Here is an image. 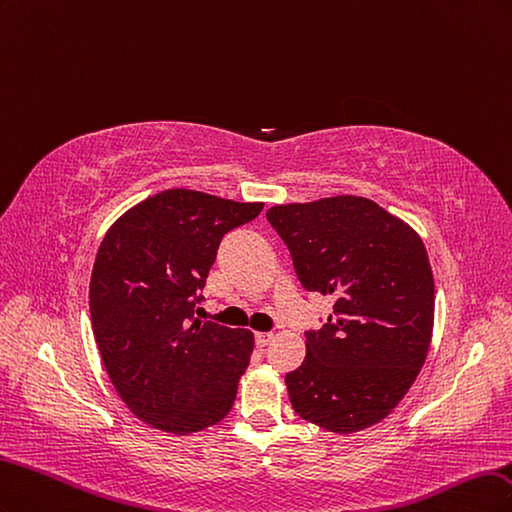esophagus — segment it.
I'll return each mask as SVG.
<instances>
[{"instance_id": "esophagus-1", "label": "esophagus", "mask_w": 512, "mask_h": 512, "mask_svg": "<svg viewBox=\"0 0 512 512\" xmlns=\"http://www.w3.org/2000/svg\"><path fill=\"white\" fill-rule=\"evenodd\" d=\"M272 338H274L272 332H257V334H255V342H257L259 349H263V346H266Z\"/></svg>"}]
</instances>
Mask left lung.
<instances>
[{
  "mask_svg": "<svg viewBox=\"0 0 512 512\" xmlns=\"http://www.w3.org/2000/svg\"><path fill=\"white\" fill-rule=\"evenodd\" d=\"M268 221L308 291L334 298L306 357L285 376L293 410L327 432L383 421L425 364L434 332V274L421 236L368 197L278 204Z\"/></svg>",
  "mask_w": 512,
  "mask_h": 512,
  "instance_id": "1",
  "label": "left lung"
}]
</instances>
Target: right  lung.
I'll return each instance as SVG.
<instances>
[{"label": "right lung", "instance_id": "add662e5", "mask_svg": "<svg viewBox=\"0 0 512 512\" xmlns=\"http://www.w3.org/2000/svg\"><path fill=\"white\" fill-rule=\"evenodd\" d=\"M263 202L166 189L110 225L93 263L89 308L121 400L155 430L189 436L232 410L255 336L193 315L221 238Z\"/></svg>", "mask_w": 512, "mask_h": 512}]
</instances>
